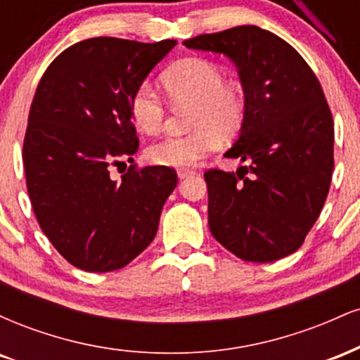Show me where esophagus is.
Returning a JSON list of instances; mask_svg holds the SVG:
<instances>
[{"instance_id":"1","label":"esophagus","mask_w":360,"mask_h":360,"mask_svg":"<svg viewBox=\"0 0 360 360\" xmlns=\"http://www.w3.org/2000/svg\"><path fill=\"white\" fill-rule=\"evenodd\" d=\"M193 174H194L193 169H177V176H179V179H184V177L193 176Z\"/></svg>"}]
</instances>
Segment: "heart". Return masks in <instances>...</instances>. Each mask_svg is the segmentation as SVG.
<instances>
[{
	"instance_id": "b5f03b06",
	"label": "heart",
	"mask_w": 360,
	"mask_h": 360,
	"mask_svg": "<svg viewBox=\"0 0 360 360\" xmlns=\"http://www.w3.org/2000/svg\"><path fill=\"white\" fill-rule=\"evenodd\" d=\"M162 88L174 105L191 103V134L164 137L147 148L148 162L160 167H188L217 147L218 137L238 134L245 120L247 100L238 82L226 81L221 65L206 57H184L160 76ZM130 117L143 134H157L162 128V103L148 84L131 93Z\"/></svg>"
}]
</instances>
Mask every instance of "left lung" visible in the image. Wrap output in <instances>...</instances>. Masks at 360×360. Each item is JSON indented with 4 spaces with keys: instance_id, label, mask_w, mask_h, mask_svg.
<instances>
[{
    "instance_id": "left-lung-1",
    "label": "left lung",
    "mask_w": 360,
    "mask_h": 360,
    "mask_svg": "<svg viewBox=\"0 0 360 360\" xmlns=\"http://www.w3.org/2000/svg\"><path fill=\"white\" fill-rule=\"evenodd\" d=\"M183 44L232 59L247 100L225 154L247 166L205 172L210 230L242 260L286 257L315 225L332 181L333 120L320 81L291 45L255 25Z\"/></svg>"
}]
</instances>
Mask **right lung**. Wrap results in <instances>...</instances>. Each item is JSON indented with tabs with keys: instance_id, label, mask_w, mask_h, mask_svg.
<instances>
[{
	"instance_id": "add662e5",
	"label": "right lung",
	"mask_w": 360,
	"mask_h": 360,
	"mask_svg": "<svg viewBox=\"0 0 360 360\" xmlns=\"http://www.w3.org/2000/svg\"><path fill=\"white\" fill-rule=\"evenodd\" d=\"M176 44L82 40L37 86L23 140L28 196L42 232L77 269H122L154 240L176 171L130 166L120 181L110 171L139 148L131 93Z\"/></svg>"
}]
</instances>
